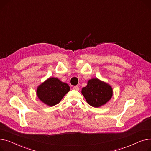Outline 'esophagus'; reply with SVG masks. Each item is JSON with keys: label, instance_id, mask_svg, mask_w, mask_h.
Here are the masks:
<instances>
[{"label": "esophagus", "instance_id": "34e87169", "mask_svg": "<svg viewBox=\"0 0 151 151\" xmlns=\"http://www.w3.org/2000/svg\"><path fill=\"white\" fill-rule=\"evenodd\" d=\"M73 88L74 90H76V91H78L79 90V87L78 86H74L73 87Z\"/></svg>", "mask_w": 151, "mask_h": 151}]
</instances>
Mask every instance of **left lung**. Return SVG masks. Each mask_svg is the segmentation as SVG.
<instances>
[{
	"label": "left lung",
	"instance_id": "8db88e82",
	"mask_svg": "<svg viewBox=\"0 0 151 151\" xmlns=\"http://www.w3.org/2000/svg\"><path fill=\"white\" fill-rule=\"evenodd\" d=\"M82 94L88 104L97 108L110 101L113 96V89L108 83L95 78L88 81L87 85L82 88Z\"/></svg>",
	"mask_w": 151,
	"mask_h": 151
}]
</instances>
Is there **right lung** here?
Masks as SVG:
<instances>
[{"instance_id": "obj_1", "label": "right lung", "mask_w": 151, "mask_h": 151, "mask_svg": "<svg viewBox=\"0 0 151 151\" xmlns=\"http://www.w3.org/2000/svg\"><path fill=\"white\" fill-rule=\"evenodd\" d=\"M69 90L67 83L57 78L50 77L38 86L37 94L44 104L52 107L58 104Z\"/></svg>"}]
</instances>
